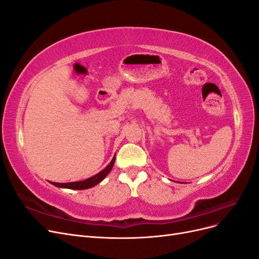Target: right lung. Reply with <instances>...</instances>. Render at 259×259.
I'll return each instance as SVG.
<instances>
[{"label":"right lung","instance_id":"1","mask_svg":"<svg viewBox=\"0 0 259 259\" xmlns=\"http://www.w3.org/2000/svg\"><path fill=\"white\" fill-rule=\"evenodd\" d=\"M115 161V155L113 156L112 161L110 162L109 165L106 166V168H104L103 170L100 171V173L94 175L88 179L82 180V182H74V183H52L54 186L56 187H60V188H68V189H74V190H82V189H89V188H92L95 185L99 184L101 180H103L109 173H110V170L113 166Z\"/></svg>","mask_w":259,"mask_h":259}]
</instances>
